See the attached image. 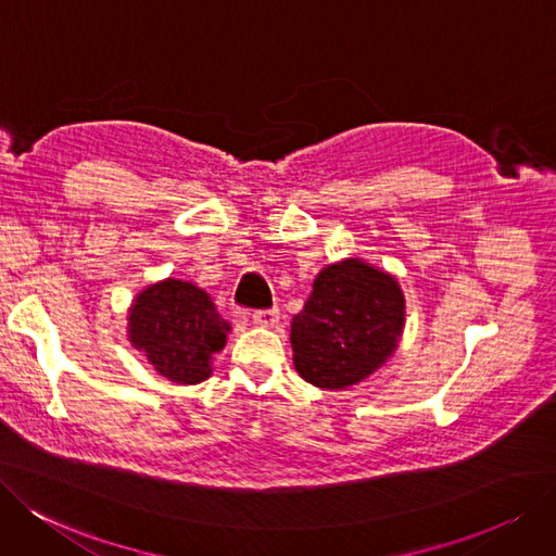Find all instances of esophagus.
I'll return each instance as SVG.
<instances>
[{"label":"esophagus","mask_w":556,"mask_h":556,"mask_svg":"<svg viewBox=\"0 0 556 556\" xmlns=\"http://www.w3.org/2000/svg\"><path fill=\"white\" fill-rule=\"evenodd\" d=\"M278 319H280L278 309H255V313H253V324L255 326L269 328V326H276Z\"/></svg>","instance_id":"esophagus-1"}]
</instances>
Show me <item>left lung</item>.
I'll return each instance as SVG.
<instances>
[{
  "label": "left lung",
  "mask_w": 556,
  "mask_h": 556,
  "mask_svg": "<svg viewBox=\"0 0 556 556\" xmlns=\"http://www.w3.org/2000/svg\"><path fill=\"white\" fill-rule=\"evenodd\" d=\"M406 301L396 278L346 257L328 264L292 321L294 367L324 390H346L394 353L404 332Z\"/></svg>",
  "instance_id": "obj_1"
}]
</instances>
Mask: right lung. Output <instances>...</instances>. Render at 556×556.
Instances as JSON below:
<instances>
[{"label":"right lung","instance_id":"add662e5","mask_svg":"<svg viewBox=\"0 0 556 556\" xmlns=\"http://www.w3.org/2000/svg\"><path fill=\"white\" fill-rule=\"evenodd\" d=\"M230 324L210 294L187 280L166 278L141 294L127 315V338L148 363L177 386H195L212 374V355L226 346Z\"/></svg>","mask_w":556,"mask_h":556}]
</instances>
